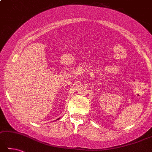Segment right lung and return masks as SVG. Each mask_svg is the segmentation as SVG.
I'll use <instances>...</instances> for the list:
<instances>
[{"label":"right lung","mask_w":152,"mask_h":152,"mask_svg":"<svg viewBox=\"0 0 152 152\" xmlns=\"http://www.w3.org/2000/svg\"><path fill=\"white\" fill-rule=\"evenodd\" d=\"M59 118H58V119H57V120H56V121H58V120H59Z\"/></svg>","instance_id":"obj_1"}]
</instances>
